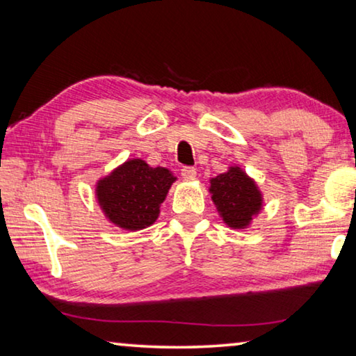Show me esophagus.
Here are the masks:
<instances>
[{"label":"esophagus","mask_w":356,"mask_h":356,"mask_svg":"<svg viewBox=\"0 0 356 356\" xmlns=\"http://www.w3.org/2000/svg\"><path fill=\"white\" fill-rule=\"evenodd\" d=\"M180 174H182V177L185 180H193L196 177V169L191 168V166H185V168H182Z\"/></svg>","instance_id":"obj_1"}]
</instances>
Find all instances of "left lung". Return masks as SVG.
Segmentation results:
<instances>
[{"label": "left lung", "mask_w": 356, "mask_h": 356, "mask_svg": "<svg viewBox=\"0 0 356 356\" xmlns=\"http://www.w3.org/2000/svg\"><path fill=\"white\" fill-rule=\"evenodd\" d=\"M212 201L231 228H244L261 209V193L239 168H229L211 180Z\"/></svg>", "instance_id": "obj_1"}]
</instances>
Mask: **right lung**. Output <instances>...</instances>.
Returning a JSON list of instances; mask_svg holds the SVG:
<instances>
[{
	"instance_id": "1",
	"label": "right lung",
	"mask_w": 356,
	"mask_h": 356,
	"mask_svg": "<svg viewBox=\"0 0 356 356\" xmlns=\"http://www.w3.org/2000/svg\"><path fill=\"white\" fill-rule=\"evenodd\" d=\"M174 180L165 168H150L138 158L129 160L98 182L99 206L120 228L143 229L156 220Z\"/></svg>"
}]
</instances>
